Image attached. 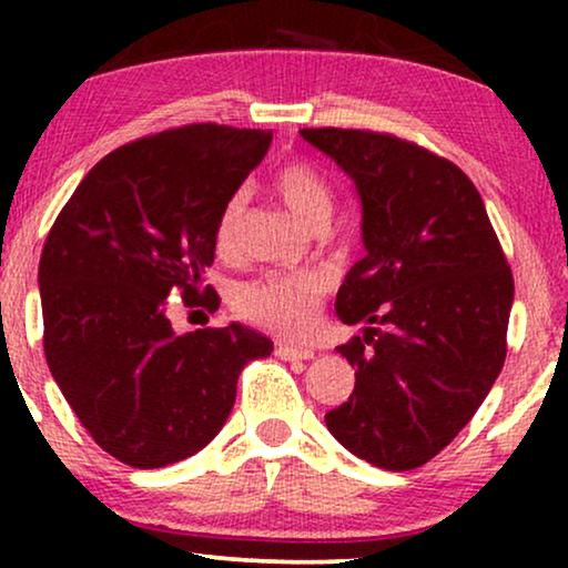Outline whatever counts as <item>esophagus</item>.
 <instances>
[{
	"instance_id": "1",
	"label": "esophagus",
	"mask_w": 568,
	"mask_h": 568,
	"mask_svg": "<svg viewBox=\"0 0 568 568\" xmlns=\"http://www.w3.org/2000/svg\"><path fill=\"white\" fill-rule=\"evenodd\" d=\"M276 356H278V359H284V362H307V359H313L315 352H313V348L278 344L276 346Z\"/></svg>"
}]
</instances>
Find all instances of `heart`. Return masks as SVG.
Segmentation results:
<instances>
[{"label": "heart", "mask_w": 568, "mask_h": 568, "mask_svg": "<svg viewBox=\"0 0 568 568\" xmlns=\"http://www.w3.org/2000/svg\"><path fill=\"white\" fill-rule=\"evenodd\" d=\"M274 193L290 209L294 220L305 224L307 230H328L336 199H333L331 183L315 165L305 160L284 162L274 175ZM243 216L245 191H235L216 216L214 243L222 255L237 251ZM328 292L331 276L325 271H276V274H266L240 286L232 305L247 323L284 333V336H305L317 323V313Z\"/></svg>", "instance_id": "1"}]
</instances>
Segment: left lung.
Listing matches in <instances>:
<instances>
[{
  "instance_id": "1",
  "label": "left lung",
  "mask_w": 568,
  "mask_h": 568,
  "mask_svg": "<svg viewBox=\"0 0 568 568\" xmlns=\"http://www.w3.org/2000/svg\"><path fill=\"white\" fill-rule=\"evenodd\" d=\"M300 134L354 181L367 247L336 297L341 323L362 328L336 348L356 385L325 426L362 460L414 470L499 377L515 278L484 199L453 162L377 131Z\"/></svg>"
}]
</instances>
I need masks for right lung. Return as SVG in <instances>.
Listing matches in <instances>:
<instances>
[{
	"mask_svg": "<svg viewBox=\"0 0 568 568\" xmlns=\"http://www.w3.org/2000/svg\"><path fill=\"white\" fill-rule=\"evenodd\" d=\"M271 131L191 123L105 154L45 237L43 352L90 437L139 470L196 455L227 422L247 362L274 352L240 323L178 336L173 292L220 307L214 227Z\"/></svg>",
	"mask_w": 568,
	"mask_h": 568,
	"instance_id": "right-lung-1",
	"label": "right lung"
}]
</instances>
